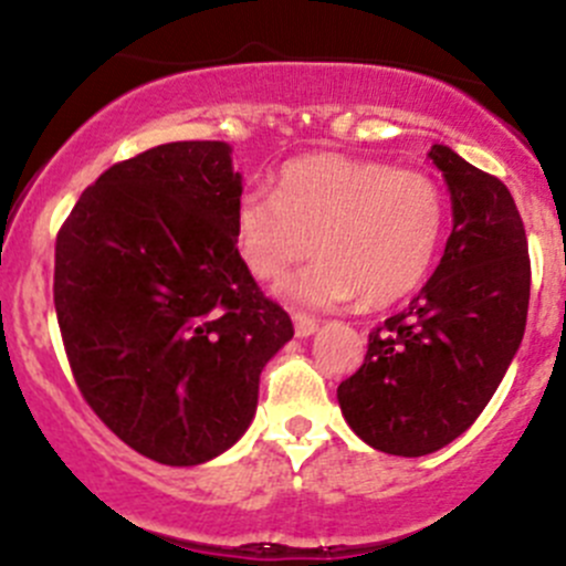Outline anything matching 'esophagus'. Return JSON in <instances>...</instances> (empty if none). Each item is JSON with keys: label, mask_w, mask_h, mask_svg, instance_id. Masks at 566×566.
I'll return each mask as SVG.
<instances>
[{"label": "esophagus", "mask_w": 566, "mask_h": 566, "mask_svg": "<svg viewBox=\"0 0 566 566\" xmlns=\"http://www.w3.org/2000/svg\"><path fill=\"white\" fill-rule=\"evenodd\" d=\"M293 323H295V334H298V337H312V334L317 332V321H315V317L301 315V312H295Z\"/></svg>", "instance_id": "1"}]
</instances>
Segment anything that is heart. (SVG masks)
<instances>
[{"mask_svg":"<svg viewBox=\"0 0 566 566\" xmlns=\"http://www.w3.org/2000/svg\"><path fill=\"white\" fill-rule=\"evenodd\" d=\"M446 193L434 177L381 160L310 155L279 171L276 190H249L234 234L249 271L276 282L323 254L284 295L312 306L365 298L398 304L434 268L446 234Z\"/></svg>","mask_w":566,"mask_h":566,"instance_id":"1","label":"heart"}]
</instances>
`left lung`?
Listing matches in <instances>:
<instances>
[{
    "label": "left lung",
    "instance_id": "8db88e82",
    "mask_svg": "<svg viewBox=\"0 0 566 566\" xmlns=\"http://www.w3.org/2000/svg\"><path fill=\"white\" fill-rule=\"evenodd\" d=\"M429 157L451 190L446 254L409 310L373 328L361 367L337 387L356 437L392 457L434 453L473 426L528 317V240L509 188L448 146Z\"/></svg>",
    "mask_w": 566,
    "mask_h": 566
}]
</instances>
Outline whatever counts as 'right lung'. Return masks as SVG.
I'll return each mask as SVG.
<instances>
[{"instance_id":"obj_1","label":"right lung","mask_w":566,"mask_h":566,"mask_svg":"<svg viewBox=\"0 0 566 566\" xmlns=\"http://www.w3.org/2000/svg\"><path fill=\"white\" fill-rule=\"evenodd\" d=\"M240 196L229 144H163L85 188L54 243V310L82 398L171 468L245 434L262 367L293 337L238 251Z\"/></svg>"}]
</instances>
